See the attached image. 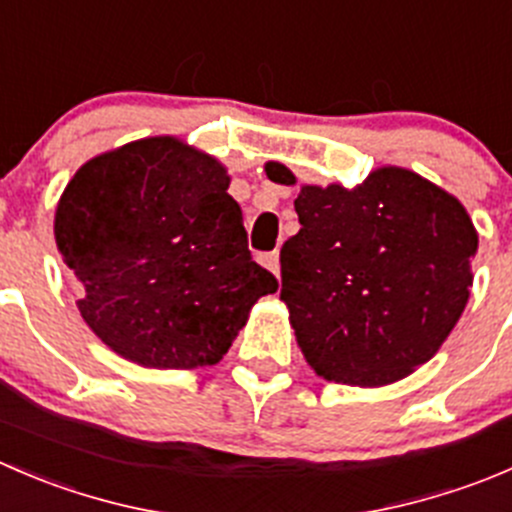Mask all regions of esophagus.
I'll list each match as a JSON object with an SVG mask.
<instances>
[{"label": "esophagus", "instance_id": "obj_1", "mask_svg": "<svg viewBox=\"0 0 512 512\" xmlns=\"http://www.w3.org/2000/svg\"><path fill=\"white\" fill-rule=\"evenodd\" d=\"M260 260H262V265L267 267V270L275 272V275H280V252H265Z\"/></svg>", "mask_w": 512, "mask_h": 512}]
</instances>
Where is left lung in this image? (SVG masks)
<instances>
[{
  "label": "left lung",
  "mask_w": 512,
  "mask_h": 512,
  "mask_svg": "<svg viewBox=\"0 0 512 512\" xmlns=\"http://www.w3.org/2000/svg\"><path fill=\"white\" fill-rule=\"evenodd\" d=\"M265 172L295 185L280 162ZM295 212L280 300L307 365L325 380L377 388L428 362L473 285L478 232L465 207L415 172L380 167L355 190L305 185Z\"/></svg>",
  "instance_id": "obj_1"
}]
</instances>
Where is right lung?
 Masks as SVG:
<instances>
[{
	"label": "right lung",
	"mask_w": 512,
	"mask_h": 512,
	"mask_svg": "<svg viewBox=\"0 0 512 512\" xmlns=\"http://www.w3.org/2000/svg\"><path fill=\"white\" fill-rule=\"evenodd\" d=\"M215 157L147 137L77 170L59 197L54 240L82 282L94 335L157 370L215 365L252 305L277 290L247 250L242 210Z\"/></svg>",
	"instance_id": "right-lung-1"
}]
</instances>
